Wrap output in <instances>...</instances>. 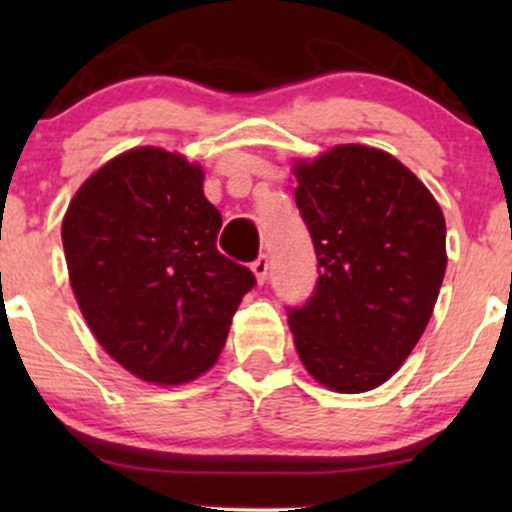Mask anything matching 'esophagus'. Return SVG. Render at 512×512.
I'll return each mask as SVG.
<instances>
[{"label": "esophagus", "instance_id": "34e87169", "mask_svg": "<svg viewBox=\"0 0 512 512\" xmlns=\"http://www.w3.org/2000/svg\"><path fill=\"white\" fill-rule=\"evenodd\" d=\"M252 274L257 276V281H260V284H264V279H267V274H269V257L267 255H260L255 262H252Z\"/></svg>", "mask_w": 512, "mask_h": 512}]
</instances>
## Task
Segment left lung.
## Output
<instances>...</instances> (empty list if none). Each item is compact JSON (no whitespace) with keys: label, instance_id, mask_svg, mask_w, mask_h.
Instances as JSON below:
<instances>
[{"label":"left lung","instance_id":"1","mask_svg":"<svg viewBox=\"0 0 512 512\" xmlns=\"http://www.w3.org/2000/svg\"><path fill=\"white\" fill-rule=\"evenodd\" d=\"M296 204L317 284L289 327L305 370L334 392L383 385L424 334L445 276V219L395 156L339 144L298 161Z\"/></svg>","mask_w":512,"mask_h":512}]
</instances>
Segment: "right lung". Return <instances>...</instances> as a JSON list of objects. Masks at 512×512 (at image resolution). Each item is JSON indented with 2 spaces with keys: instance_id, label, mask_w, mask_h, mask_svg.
<instances>
[{
  "instance_id": "obj_1",
  "label": "right lung",
  "mask_w": 512,
  "mask_h": 512,
  "mask_svg": "<svg viewBox=\"0 0 512 512\" xmlns=\"http://www.w3.org/2000/svg\"><path fill=\"white\" fill-rule=\"evenodd\" d=\"M204 170L139 146L79 187L62 221L69 284L93 337L146 383H190L226 344L255 274L216 250Z\"/></svg>"
}]
</instances>
